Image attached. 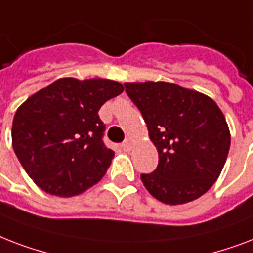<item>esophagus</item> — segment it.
Here are the masks:
<instances>
[{
    "label": "esophagus",
    "instance_id": "esophagus-1",
    "mask_svg": "<svg viewBox=\"0 0 253 253\" xmlns=\"http://www.w3.org/2000/svg\"><path fill=\"white\" fill-rule=\"evenodd\" d=\"M132 140H130V138H126V140L124 141V142H123V144H121V148L124 149L125 152H129V150H130V149H132Z\"/></svg>",
    "mask_w": 253,
    "mask_h": 253
}]
</instances>
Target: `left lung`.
Returning <instances> with one entry per match:
<instances>
[{
  "label": "left lung",
  "mask_w": 253,
  "mask_h": 253,
  "mask_svg": "<svg viewBox=\"0 0 253 253\" xmlns=\"http://www.w3.org/2000/svg\"><path fill=\"white\" fill-rule=\"evenodd\" d=\"M124 87L158 150L157 169L141 174L146 190L166 205L202 197L218 179L230 150V129L216 103L166 82Z\"/></svg>",
  "instance_id": "1"
}]
</instances>
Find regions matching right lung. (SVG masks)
Returning <instances> with one entry per match:
<instances>
[{
  "mask_svg": "<svg viewBox=\"0 0 253 253\" xmlns=\"http://www.w3.org/2000/svg\"><path fill=\"white\" fill-rule=\"evenodd\" d=\"M123 91L115 80L62 78L17 109L13 149L35 185L67 198L104 177L115 152L103 142L99 109Z\"/></svg>",
  "mask_w": 253,
  "mask_h": 253,
  "instance_id": "obj_1",
  "label": "right lung"
}]
</instances>
